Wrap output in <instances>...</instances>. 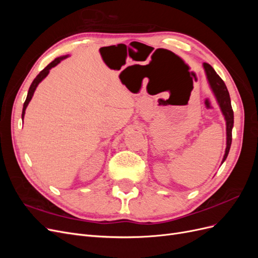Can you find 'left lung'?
<instances>
[{
    "label": "left lung",
    "instance_id": "8db88e82",
    "mask_svg": "<svg viewBox=\"0 0 258 258\" xmlns=\"http://www.w3.org/2000/svg\"><path fill=\"white\" fill-rule=\"evenodd\" d=\"M204 69L207 75V79L209 82V85L211 89H212L214 96L217 100V103L221 107V111L225 117L226 120V151L222 163L226 160L230 150V145H231V138H232V127H233V111L231 107V102H230V97H229V92L227 90V87L224 83V81L221 79L218 74L214 71V69L211 67L209 63H204Z\"/></svg>",
    "mask_w": 258,
    "mask_h": 258
}]
</instances>
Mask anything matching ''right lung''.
<instances>
[{"mask_svg":"<svg viewBox=\"0 0 258 258\" xmlns=\"http://www.w3.org/2000/svg\"><path fill=\"white\" fill-rule=\"evenodd\" d=\"M68 56H63V57H59V58H56L54 59L52 62H50V63L46 67L43 71H41L40 72V74H38L35 79H34V81L32 82V84H31V86H30V88H29V91H28V96H27V99H26V101H25V103H23V108H22V114H21V117H22V119H23V117H25V113H26V108H27V106H28V104H29V102L31 101V99H32V97H33V93H34V91H35V89H36V87H37V85L40 84L46 76L48 75V73H49V70L51 69V68H53V67H56L58 63H60V61L61 60H63V59H66Z\"/></svg>","mask_w":258,"mask_h":258,"instance_id":"right-lung-1","label":"right lung"}]
</instances>
